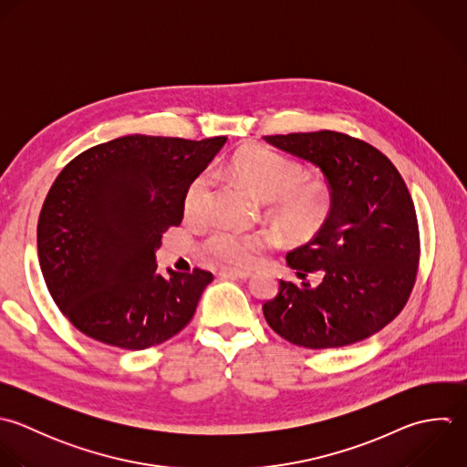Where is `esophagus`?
<instances>
[{"label":"esophagus","instance_id":"esophagus-1","mask_svg":"<svg viewBox=\"0 0 467 467\" xmlns=\"http://www.w3.org/2000/svg\"><path fill=\"white\" fill-rule=\"evenodd\" d=\"M222 278H240V280H245L249 278L253 273L247 271V269H222L218 273Z\"/></svg>","mask_w":467,"mask_h":467}]
</instances>
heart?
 <instances>
[{"mask_svg": "<svg viewBox=\"0 0 467 467\" xmlns=\"http://www.w3.org/2000/svg\"><path fill=\"white\" fill-rule=\"evenodd\" d=\"M231 172L245 183L260 200L267 202L265 214L275 227L293 242L315 236L329 220L335 207V192L329 182L307 178L302 163L271 149H253L238 154ZM211 205V174H198L183 196L185 213L202 216ZM203 253L218 264L244 267L254 262L267 240L256 233H240L231 227H216L203 240Z\"/></svg>", "mask_w": 467, "mask_h": 467, "instance_id": "b5f03b06", "label": "heart"}]
</instances>
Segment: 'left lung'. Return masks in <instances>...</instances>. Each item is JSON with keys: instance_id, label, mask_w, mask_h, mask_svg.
Returning a JSON list of instances; mask_svg holds the SVG:
<instances>
[{"instance_id": "left-lung-1", "label": "left lung", "mask_w": 467, "mask_h": 467, "mask_svg": "<svg viewBox=\"0 0 467 467\" xmlns=\"http://www.w3.org/2000/svg\"><path fill=\"white\" fill-rule=\"evenodd\" d=\"M265 141L318 165L335 192L326 225L287 254L302 284L280 280L262 307L267 324L307 349L373 337L400 315L419 271L420 233L404 178L386 154L346 132H291ZM311 272L321 275L318 286L305 280Z\"/></svg>"}]
</instances>
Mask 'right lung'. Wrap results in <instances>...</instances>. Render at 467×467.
<instances>
[{
    "mask_svg": "<svg viewBox=\"0 0 467 467\" xmlns=\"http://www.w3.org/2000/svg\"><path fill=\"white\" fill-rule=\"evenodd\" d=\"M225 140L121 136L63 167L39 213L37 258L52 300L78 331L141 351L191 322L213 273L163 276L154 251L182 223L189 183Z\"/></svg>",
    "mask_w": 467,
    "mask_h": 467,
    "instance_id": "right-lung-1",
    "label": "right lung"
}]
</instances>
